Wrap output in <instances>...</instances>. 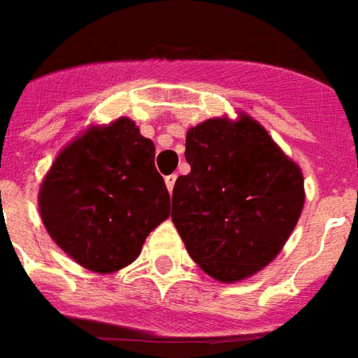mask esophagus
Masks as SVG:
<instances>
[{"label": "esophagus", "instance_id": "34e87169", "mask_svg": "<svg viewBox=\"0 0 358 358\" xmlns=\"http://www.w3.org/2000/svg\"><path fill=\"white\" fill-rule=\"evenodd\" d=\"M176 178H178L176 174H169V176H166V178H165L166 189H169V192H172V189H174V184H176Z\"/></svg>", "mask_w": 358, "mask_h": 358}]
</instances>
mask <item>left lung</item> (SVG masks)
Segmentation results:
<instances>
[{
	"mask_svg": "<svg viewBox=\"0 0 358 358\" xmlns=\"http://www.w3.org/2000/svg\"><path fill=\"white\" fill-rule=\"evenodd\" d=\"M172 222L203 271L235 282L280 252L303 208V176L250 117L208 119L187 131Z\"/></svg>",
	"mask_w": 358,
	"mask_h": 358,
	"instance_id": "obj_1",
	"label": "left lung"
}]
</instances>
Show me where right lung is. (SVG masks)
I'll use <instances>...</instances> for the list:
<instances>
[{
    "label": "right lung",
    "instance_id": "add662e5",
    "mask_svg": "<svg viewBox=\"0 0 358 358\" xmlns=\"http://www.w3.org/2000/svg\"><path fill=\"white\" fill-rule=\"evenodd\" d=\"M39 210L55 243L83 267L110 273L129 266L171 214L155 145L125 117L85 132L51 166Z\"/></svg>",
    "mask_w": 358,
    "mask_h": 358
}]
</instances>
